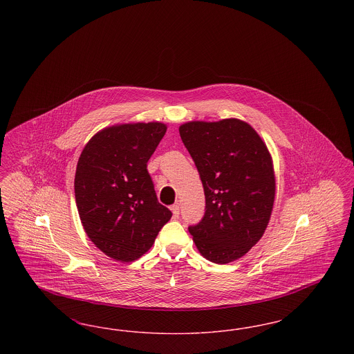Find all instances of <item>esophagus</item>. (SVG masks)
Returning <instances> with one entry per match:
<instances>
[{"mask_svg": "<svg viewBox=\"0 0 354 354\" xmlns=\"http://www.w3.org/2000/svg\"><path fill=\"white\" fill-rule=\"evenodd\" d=\"M171 211L174 214V218H179V215H180V205H179V203H175L174 205H171Z\"/></svg>", "mask_w": 354, "mask_h": 354, "instance_id": "1", "label": "esophagus"}]
</instances>
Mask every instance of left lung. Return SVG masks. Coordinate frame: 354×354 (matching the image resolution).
<instances>
[{
  "label": "left lung",
  "mask_w": 354,
  "mask_h": 354,
  "mask_svg": "<svg viewBox=\"0 0 354 354\" xmlns=\"http://www.w3.org/2000/svg\"><path fill=\"white\" fill-rule=\"evenodd\" d=\"M179 133L205 195L204 216L188 231L207 260L231 263L252 248L270 223L276 191L272 156L240 119L187 122Z\"/></svg>",
  "instance_id": "8db88e82"
}]
</instances>
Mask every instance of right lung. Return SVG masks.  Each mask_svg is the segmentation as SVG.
I'll list each match as a JSON object with an SVG mask.
<instances>
[{
  "label": "right lung",
  "mask_w": 354,
  "mask_h": 354,
  "mask_svg": "<svg viewBox=\"0 0 354 354\" xmlns=\"http://www.w3.org/2000/svg\"><path fill=\"white\" fill-rule=\"evenodd\" d=\"M166 131L160 122L106 127L78 159L74 192L84 232L114 260L129 263L147 252L172 216L147 171Z\"/></svg>",
  "instance_id": "add662e5"
}]
</instances>
